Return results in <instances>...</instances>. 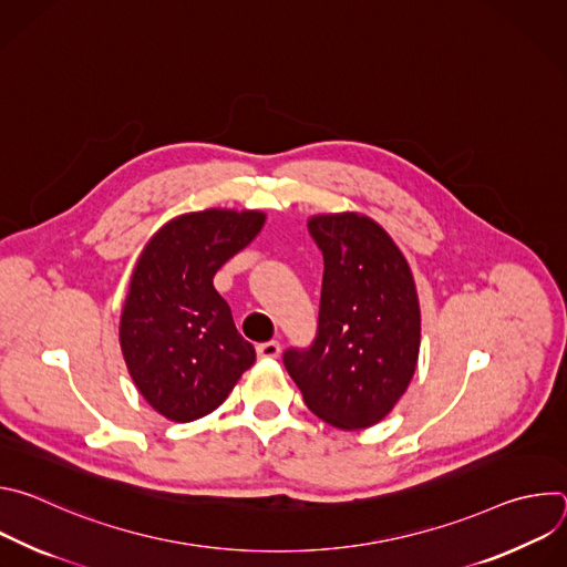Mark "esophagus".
<instances>
[{"instance_id": "obj_1", "label": "esophagus", "mask_w": 567, "mask_h": 567, "mask_svg": "<svg viewBox=\"0 0 567 567\" xmlns=\"http://www.w3.org/2000/svg\"><path fill=\"white\" fill-rule=\"evenodd\" d=\"M258 357L260 359H278L280 357V343L278 341H267L258 346Z\"/></svg>"}]
</instances>
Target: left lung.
I'll return each mask as SVG.
<instances>
[{"label":"left lung","instance_id":"1","mask_svg":"<svg viewBox=\"0 0 567 567\" xmlns=\"http://www.w3.org/2000/svg\"><path fill=\"white\" fill-rule=\"evenodd\" d=\"M322 251L316 339L282 354L307 409L337 429L381 422L406 392L420 354V300L406 258L359 213L316 215Z\"/></svg>","mask_w":567,"mask_h":567}]
</instances>
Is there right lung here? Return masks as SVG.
Returning <instances> with one entry per match:
<instances>
[{"label":"right lung","instance_id":"obj_1","mask_svg":"<svg viewBox=\"0 0 567 567\" xmlns=\"http://www.w3.org/2000/svg\"><path fill=\"white\" fill-rule=\"evenodd\" d=\"M262 224L260 210L179 215L152 235L134 267L121 350L138 392L173 422L213 413L256 361L213 278Z\"/></svg>","mask_w":567,"mask_h":567}]
</instances>
